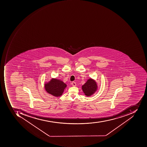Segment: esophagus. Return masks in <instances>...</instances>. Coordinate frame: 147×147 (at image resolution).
I'll list each match as a JSON object with an SVG mask.
<instances>
[{
    "instance_id": "1",
    "label": "esophagus",
    "mask_w": 147,
    "mask_h": 147,
    "mask_svg": "<svg viewBox=\"0 0 147 147\" xmlns=\"http://www.w3.org/2000/svg\"><path fill=\"white\" fill-rule=\"evenodd\" d=\"M72 86H73V87H75V86H76V82H73L72 83Z\"/></svg>"
}]
</instances>
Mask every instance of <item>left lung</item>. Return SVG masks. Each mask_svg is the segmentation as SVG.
I'll return each instance as SVG.
<instances>
[{"label":"left lung","mask_w":147,"mask_h":147,"mask_svg":"<svg viewBox=\"0 0 147 147\" xmlns=\"http://www.w3.org/2000/svg\"><path fill=\"white\" fill-rule=\"evenodd\" d=\"M97 88L98 87L96 82L91 78L88 80L87 82L82 86L83 92L87 96L93 95L97 91Z\"/></svg>","instance_id":"obj_1"}]
</instances>
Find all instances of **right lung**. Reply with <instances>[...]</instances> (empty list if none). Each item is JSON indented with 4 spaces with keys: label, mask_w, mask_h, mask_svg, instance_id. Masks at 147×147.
I'll use <instances>...</instances> for the list:
<instances>
[{
    "label": "right lung",
    "mask_w": 147,
    "mask_h": 147,
    "mask_svg": "<svg viewBox=\"0 0 147 147\" xmlns=\"http://www.w3.org/2000/svg\"><path fill=\"white\" fill-rule=\"evenodd\" d=\"M67 84L62 80L52 78L49 82L45 84L46 91L54 96H61L67 87Z\"/></svg>",
    "instance_id": "1"
}]
</instances>
